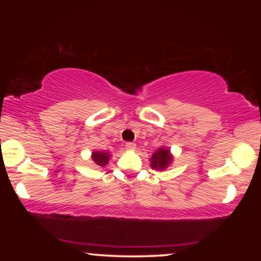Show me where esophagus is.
<instances>
[{"label":"esophagus","instance_id":"34e87169","mask_svg":"<svg viewBox=\"0 0 261 261\" xmlns=\"http://www.w3.org/2000/svg\"><path fill=\"white\" fill-rule=\"evenodd\" d=\"M126 148L128 151H134V149L137 148V145H135L134 142H126Z\"/></svg>","mask_w":261,"mask_h":261}]
</instances>
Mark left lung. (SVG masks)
I'll return each instance as SVG.
<instances>
[{"label": "left lung", "instance_id": "left-lung-1", "mask_svg": "<svg viewBox=\"0 0 261 261\" xmlns=\"http://www.w3.org/2000/svg\"><path fill=\"white\" fill-rule=\"evenodd\" d=\"M171 163H172V155H171L169 148L162 147L156 149L152 154L151 167L153 170H165Z\"/></svg>", "mask_w": 261, "mask_h": 261}]
</instances>
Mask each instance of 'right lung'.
Masks as SVG:
<instances>
[{"label": "right lung", "mask_w": 261, "mask_h": 261, "mask_svg": "<svg viewBox=\"0 0 261 261\" xmlns=\"http://www.w3.org/2000/svg\"><path fill=\"white\" fill-rule=\"evenodd\" d=\"M91 158L95 162L96 165L103 167L108 164L110 154L108 152H105V151H97V152H92Z\"/></svg>", "instance_id": "add662e5"}]
</instances>
